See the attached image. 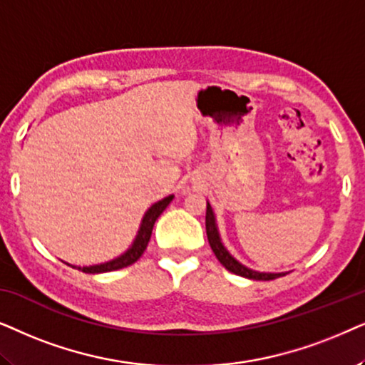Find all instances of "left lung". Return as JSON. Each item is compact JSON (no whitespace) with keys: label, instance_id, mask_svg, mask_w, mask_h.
<instances>
[{"label":"left lung","instance_id":"1","mask_svg":"<svg viewBox=\"0 0 365 365\" xmlns=\"http://www.w3.org/2000/svg\"><path fill=\"white\" fill-rule=\"evenodd\" d=\"M205 228H207L208 244H210L213 254H215L218 262H220V264L225 267L227 270H230L232 274L247 277V279H254V280H274V279H277V277L285 275V274H262V272L250 270L233 259V257L225 250V247L222 245L220 237H218V232H217L215 218H213V212L208 203H207V215H205Z\"/></svg>","mask_w":365,"mask_h":365}]
</instances>
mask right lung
Here are the masks:
<instances>
[{
	"mask_svg": "<svg viewBox=\"0 0 365 365\" xmlns=\"http://www.w3.org/2000/svg\"><path fill=\"white\" fill-rule=\"evenodd\" d=\"M172 198L173 197L170 195L167 198H163V200H160L158 203H155L153 207H150V210L145 213L142 227H140L137 239H135L132 249L126 252V254H123L121 257H118V259H115L111 262H106V264L91 265V267H73V269L85 272V274H103V272L120 270V269H123V267H128V265L135 264V262H137L140 257L143 255L145 249H147L150 237H152V230H153L155 222H157V218L160 215H162V212L165 210V208L168 207V203L172 202Z\"/></svg>",
	"mask_w": 365,
	"mask_h": 365,
	"instance_id": "1",
	"label": "right lung"
}]
</instances>
